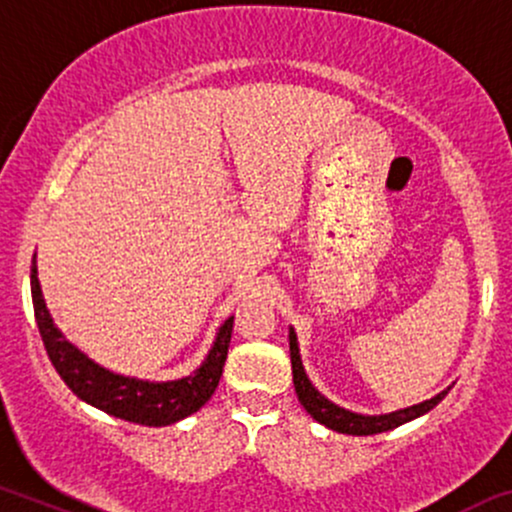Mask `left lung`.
Instances as JSON below:
<instances>
[{
    "mask_svg": "<svg viewBox=\"0 0 512 512\" xmlns=\"http://www.w3.org/2000/svg\"><path fill=\"white\" fill-rule=\"evenodd\" d=\"M289 355H291V372H294V386H296V396H299L301 406L306 408L318 423H323L325 428L345 432V435H376V432H386L398 428V425L408 423V420L418 418V415L428 413L430 408H435L442 398L447 396V391L437 393L435 398L430 401L418 403V406L403 408V411L389 413V415H357L345 411V408L335 406L330 403L328 398L320 396V393L313 389L311 381H308L306 372L301 367V357H299V342H296L294 330H289Z\"/></svg>",
    "mask_w": 512,
    "mask_h": 512,
    "instance_id": "left-lung-1",
    "label": "left lung"
}]
</instances>
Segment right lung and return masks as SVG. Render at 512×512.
Wrapping results in <instances>:
<instances>
[{
  "label": "right lung",
  "instance_id": "add662e5",
  "mask_svg": "<svg viewBox=\"0 0 512 512\" xmlns=\"http://www.w3.org/2000/svg\"><path fill=\"white\" fill-rule=\"evenodd\" d=\"M31 296L38 330H41L43 345H46L55 372L70 386L75 396H80L82 401L99 408V411L114 415V418L148 425V428H162V425L177 423V420L199 411L213 396L218 381H221L223 364H226L228 357L230 333H233V318H228L221 325L209 357L204 359V364L192 376L150 384V381L128 379V376L106 372L60 335V330L53 325V318H50L46 301H43L36 257H33L31 267Z\"/></svg>",
  "mask_w": 512,
  "mask_h": 512
}]
</instances>
